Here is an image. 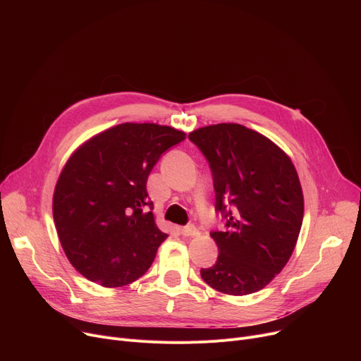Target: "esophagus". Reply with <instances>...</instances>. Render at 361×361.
I'll use <instances>...</instances> for the list:
<instances>
[{
  "label": "esophagus",
  "mask_w": 361,
  "mask_h": 361,
  "mask_svg": "<svg viewBox=\"0 0 361 361\" xmlns=\"http://www.w3.org/2000/svg\"><path fill=\"white\" fill-rule=\"evenodd\" d=\"M181 233H183V235H187V237H197V235L200 234L199 230L196 228V226H195L193 224H188V225L183 226Z\"/></svg>",
  "instance_id": "34e87169"
}]
</instances>
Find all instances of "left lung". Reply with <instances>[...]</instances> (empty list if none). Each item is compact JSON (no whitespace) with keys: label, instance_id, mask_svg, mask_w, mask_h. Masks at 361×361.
I'll return each instance as SVG.
<instances>
[{"label":"left lung","instance_id":"1","mask_svg":"<svg viewBox=\"0 0 361 361\" xmlns=\"http://www.w3.org/2000/svg\"><path fill=\"white\" fill-rule=\"evenodd\" d=\"M188 139L209 162L215 211L225 222L211 233L216 263L200 275L219 293L253 294L282 271L295 247L305 214L297 171L286 152L241 124L202 127Z\"/></svg>","mask_w":361,"mask_h":361}]
</instances>
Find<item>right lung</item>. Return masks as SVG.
Instances as JSON below:
<instances>
[{
    "label": "right lung",
    "instance_id": "right-lung-1",
    "mask_svg": "<svg viewBox=\"0 0 361 361\" xmlns=\"http://www.w3.org/2000/svg\"><path fill=\"white\" fill-rule=\"evenodd\" d=\"M185 133L152 123H124L83 143L56 181L52 212L74 269L102 287H123L150 268L166 238L146 181Z\"/></svg>",
    "mask_w": 361,
    "mask_h": 361
}]
</instances>
